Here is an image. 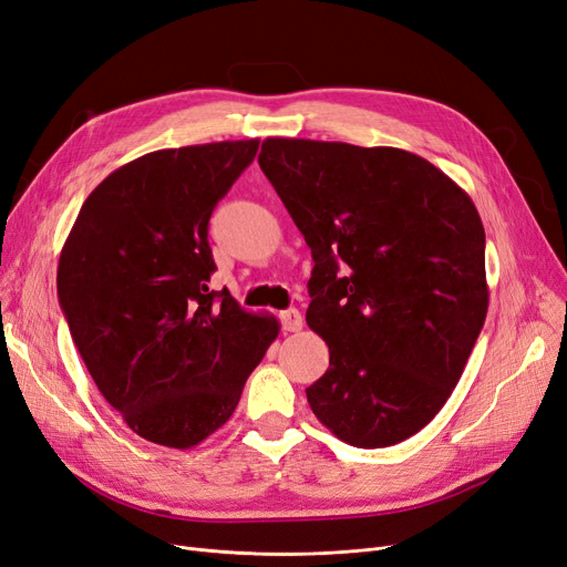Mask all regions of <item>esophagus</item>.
<instances>
[{
	"label": "esophagus",
	"mask_w": 567,
	"mask_h": 567,
	"mask_svg": "<svg viewBox=\"0 0 567 567\" xmlns=\"http://www.w3.org/2000/svg\"><path fill=\"white\" fill-rule=\"evenodd\" d=\"M281 328L286 332H298L302 330V313L298 309H286L281 311Z\"/></svg>",
	"instance_id": "esophagus-1"
}]
</instances>
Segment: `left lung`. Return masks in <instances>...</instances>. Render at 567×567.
<instances>
[{"label":"left lung","mask_w":567,"mask_h":567,"mask_svg":"<svg viewBox=\"0 0 567 567\" xmlns=\"http://www.w3.org/2000/svg\"><path fill=\"white\" fill-rule=\"evenodd\" d=\"M260 169L311 248L307 326L330 368L307 400L332 435H416L465 370L488 311L486 235L470 195L402 148L267 137Z\"/></svg>","instance_id":"left-lung-1"}]
</instances>
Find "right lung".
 <instances>
[{
  "instance_id": "obj_1",
  "label": "right lung",
  "mask_w": 567,
  "mask_h": 567,
  "mask_svg": "<svg viewBox=\"0 0 567 567\" xmlns=\"http://www.w3.org/2000/svg\"><path fill=\"white\" fill-rule=\"evenodd\" d=\"M260 140L146 153L87 195L58 298L104 400L140 437L193 449L228 421L279 334L269 313L209 290L207 228Z\"/></svg>"
}]
</instances>
